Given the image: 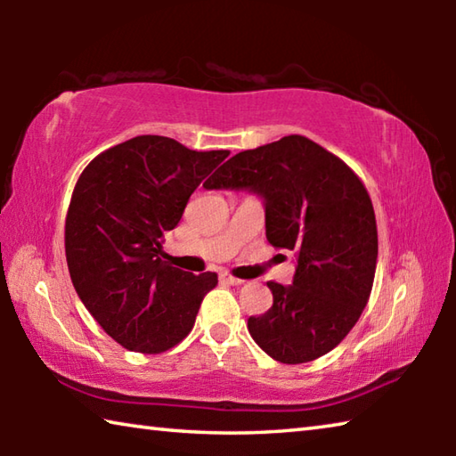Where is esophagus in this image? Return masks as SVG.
Listing matches in <instances>:
<instances>
[{"label": "esophagus", "instance_id": "34e87169", "mask_svg": "<svg viewBox=\"0 0 456 456\" xmlns=\"http://www.w3.org/2000/svg\"><path fill=\"white\" fill-rule=\"evenodd\" d=\"M219 280H221L223 283H229V285H241V283H243V280H239V277L231 275L229 272H223V273L219 275Z\"/></svg>", "mask_w": 456, "mask_h": 456}]
</instances>
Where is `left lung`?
<instances>
[{
  "mask_svg": "<svg viewBox=\"0 0 456 456\" xmlns=\"http://www.w3.org/2000/svg\"><path fill=\"white\" fill-rule=\"evenodd\" d=\"M205 189H249L265 199V233L275 249L297 253L293 283L267 281L273 305L247 330L281 364L334 350L356 326L372 291L378 229L360 176L302 134L243 151Z\"/></svg>",
  "mask_w": 456,
  "mask_h": 456,
  "instance_id": "obj_1",
  "label": "left lung"
}]
</instances>
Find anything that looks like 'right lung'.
Listing matches in <instances>:
<instances>
[{
    "mask_svg": "<svg viewBox=\"0 0 456 456\" xmlns=\"http://www.w3.org/2000/svg\"><path fill=\"white\" fill-rule=\"evenodd\" d=\"M227 157L142 134L100 152L76 181L64 231L68 272L92 318L126 350L175 348L217 285V273L167 264L163 233L179 225L200 181Z\"/></svg>",
    "mask_w": 456,
    "mask_h": 456,
    "instance_id": "obj_1",
    "label": "right lung"
}]
</instances>
